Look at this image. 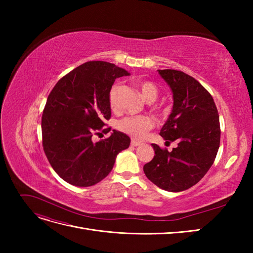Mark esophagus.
<instances>
[{"mask_svg": "<svg viewBox=\"0 0 253 253\" xmlns=\"http://www.w3.org/2000/svg\"><path fill=\"white\" fill-rule=\"evenodd\" d=\"M140 144H141V142L137 141V140H135V139H132V140H131V145H132V147H138V145H140Z\"/></svg>", "mask_w": 253, "mask_h": 253, "instance_id": "obj_1", "label": "esophagus"}]
</instances>
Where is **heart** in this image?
<instances>
[{
	"instance_id": "heart-1",
	"label": "heart",
	"mask_w": 253,
	"mask_h": 253,
	"mask_svg": "<svg viewBox=\"0 0 253 253\" xmlns=\"http://www.w3.org/2000/svg\"><path fill=\"white\" fill-rule=\"evenodd\" d=\"M137 86L140 89L142 96L149 102L155 101L158 97V88L154 83L148 80L137 82ZM119 84H114L110 89L109 102L113 111L118 109L117 95L119 91ZM154 126V120L148 115H138V116H126L117 122V128L122 133L133 137L136 139H141L147 135L150 129Z\"/></svg>"
}]
</instances>
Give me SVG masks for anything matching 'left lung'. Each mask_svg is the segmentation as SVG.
Returning a JSON list of instances; mask_svg holds the SVG:
<instances>
[{"mask_svg": "<svg viewBox=\"0 0 253 253\" xmlns=\"http://www.w3.org/2000/svg\"><path fill=\"white\" fill-rule=\"evenodd\" d=\"M173 91V110L160 136L177 141L171 152L152 143L154 158L143 166L147 177L159 188L180 192L196 185L213 165L220 141L219 117L211 94L188 74L158 70Z\"/></svg>", "mask_w": 253, "mask_h": 253, "instance_id": "obj_1", "label": "left lung"}]
</instances>
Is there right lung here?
Masks as SVG:
<instances>
[{
  "label": "right lung",
  "mask_w": 253,
  "mask_h": 253,
  "mask_svg": "<svg viewBox=\"0 0 253 253\" xmlns=\"http://www.w3.org/2000/svg\"><path fill=\"white\" fill-rule=\"evenodd\" d=\"M129 75L104 61H88L61 78L48 95L42 115V145L61 178L77 187H90L109 175L119 152L131 139L115 131L94 142L111 118L109 94L115 79Z\"/></svg>",
  "instance_id": "right-lung-1"
}]
</instances>
